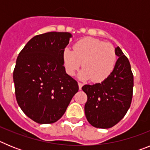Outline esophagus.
Masks as SVG:
<instances>
[{
  "label": "esophagus",
  "mask_w": 150,
  "mask_h": 150,
  "mask_svg": "<svg viewBox=\"0 0 150 150\" xmlns=\"http://www.w3.org/2000/svg\"><path fill=\"white\" fill-rule=\"evenodd\" d=\"M78 86H79V89H81L82 87H83V83H80V82H79V83H78Z\"/></svg>",
  "instance_id": "esophagus-1"
}]
</instances>
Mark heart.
Instances as JSON below:
<instances>
[{
    "mask_svg": "<svg viewBox=\"0 0 150 150\" xmlns=\"http://www.w3.org/2000/svg\"><path fill=\"white\" fill-rule=\"evenodd\" d=\"M116 62L115 48L111 43L92 38L79 40L73 51L65 48L63 51V62L69 75H74L81 65L79 74L81 79H91L95 83L104 81L110 75Z\"/></svg>",
    "mask_w": 150,
    "mask_h": 150,
    "instance_id": "b5f03b06",
    "label": "heart"
}]
</instances>
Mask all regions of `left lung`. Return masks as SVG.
<instances>
[{
	"label": "left lung",
	"instance_id": "left-lung-1",
	"mask_svg": "<svg viewBox=\"0 0 150 150\" xmlns=\"http://www.w3.org/2000/svg\"><path fill=\"white\" fill-rule=\"evenodd\" d=\"M119 58L114 69L101 83L85 85L87 95L85 114L88 122L98 128L114 126L126 114L133 96L134 76L128 58L117 46Z\"/></svg>",
	"mask_w": 150,
	"mask_h": 150
}]
</instances>
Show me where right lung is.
Wrapping results in <instances>:
<instances>
[{
    "label": "right lung",
    "instance_id": "right-lung-1",
    "mask_svg": "<svg viewBox=\"0 0 150 150\" xmlns=\"http://www.w3.org/2000/svg\"><path fill=\"white\" fill-rule=\"evenodd\" d=\"M71 37V33L55 31L35 36L16 59L13 81L17 103L39 124L58 121L79 90L64 67L63 51Z\"/></svg>",
    "mask_w": 150,
    "mask_h": 150
}]
</instances>
